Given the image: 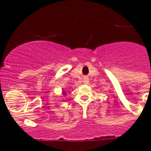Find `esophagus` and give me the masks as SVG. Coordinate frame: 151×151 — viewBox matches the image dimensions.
I'll return each mask as SVG.
<instances>
[{"mask_svg": "<svg viewBox=\"0 0 151 151\" xmlns=\"http://www.w3.org/2000/svg\"><path fill=\"white\" fill-rule=\"evenodd\" d=\"M83 83H84V84H89V79H88V78H84V79H83Z\"/></svg>", "mask_w": 151, "mask_h": 151, "instance_id": "34e87169", "label": "esophagus"}]
</instances>
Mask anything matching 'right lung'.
Wrapping results in <instances>:
<instances>
[{"mask_svg":"<svg viewBox=\"0 0 151 151\" xmlns=\"http://www.w3.org/2000/svg\"><path fill=\"white\" fill-rule=\"evenodd\" d=\"M62 94H63V95H66V94H67V93H66V92H65V91H64V90H63V91H62Z\"/></svg>","mask_w":151,"mask_h":151,"instance_id":"right-lung-1","label":"right lung"}]
</instances>
